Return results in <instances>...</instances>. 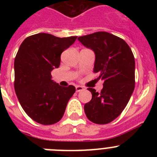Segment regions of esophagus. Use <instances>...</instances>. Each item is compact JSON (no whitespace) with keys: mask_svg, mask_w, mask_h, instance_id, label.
<instances>
[{"mask_svg":"<svg viewBox=\"0 0 157 157\" xmlns=\"http://www.w3.org/2000/svg\"><path fill=\"white\" fill-rule=\"evenodd\" d=\"M75 90L76 92H80V91H82L84 90V88L82 86H76Z\"/></svg>","mask_w":157,"mask_h":157,"instance_id":"1","label":"esophagus"}]
</instances>
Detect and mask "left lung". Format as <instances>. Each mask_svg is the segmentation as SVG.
I'll return each mask as SVG.
<instances>
[{
    "mask_svg": "<svg viewBox=\"0 0 157 157\" xmlns=\"http://www.w3.org/2000/svg\"><path fill=\"white\" fill-rule=\"evenodd\" d=\"M95 53L94 71L103 80L101 93L88 88L92 99L85 104L86 117L97 124H106L121 114L132 95L135 85V61L124 40L108 32H96L78 37Z\"/></svg>",
    "mask_w": 157,
    "mask_h": 157,
    "instance_id": "obj_1",
    "label": "left lung"
}]
</instances>
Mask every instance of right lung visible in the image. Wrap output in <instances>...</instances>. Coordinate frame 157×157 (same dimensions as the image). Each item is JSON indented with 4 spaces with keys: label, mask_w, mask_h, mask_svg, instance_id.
Masks as SVG:
<instances>
[{
    "label": "right lung",
    "mask_w": 157,
    "mask_h": 157,
    "mask_svg": "<svg viewBox=\"0 0 157 157\" xmlns=\"http://www.w3.org/2000/svg\"><path fill=\"white\" fill-rule=\"evenodd\" d=\"M77 36L58 37L39 33L27 37L14 62V87L18 100L32 120L51 125L61 120L75 87H63L52 80L51 71L60 64V55Z\"/></svg>",
    "instance_id": "1"
}]
</instances>
